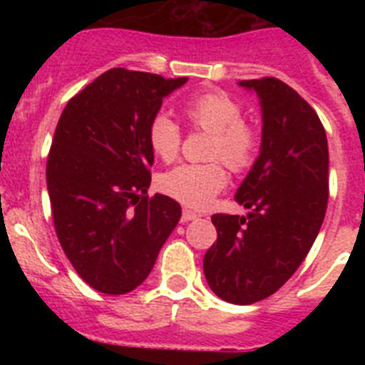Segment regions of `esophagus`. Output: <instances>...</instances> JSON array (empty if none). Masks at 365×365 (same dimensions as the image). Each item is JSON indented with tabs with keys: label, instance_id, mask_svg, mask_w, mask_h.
I'll list each match as a JSON object with an SVG mask.
<instances>
[{
	"label": "esophagus",
	"instance_id": "1",
	"mask_svg": "<svg viewBox=\"0 0 365 365\" xmlns=\"http://www.w3.org/2000/svg\"><path fill=\"white\" fill-rule=\"evenodd\" d=\"M199 215L195 214V212H190V210H182V215H180V221L182 222H188V221H193V219H197Z\"/></svg>",
	"mask_w": 365,
	"mask_h": 365
}]
</instances>
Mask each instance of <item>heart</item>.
Returning <instances> with one entry per match:
<instances>
[{
	"mask_svg": "<svg viewBox=\"0 0 365 365\" xmlns=\"http://www.w3.org/2000/svg\"><path fill=\"white\" fill-rule=\"evenodd\" d=\"M182 113L190 124L210 133L208 157L221 159L228 168L241 172L252 164L257 150V130L241 118V104L234 96L222 91H206L190 96L182 104ZM150 146L163 160L175 159L179 153V125L172 118L159 113L148 128ZM227 172L219 163L180 164L164 173L159 186L170 197L192 208L210 205L215 193L227 186Z\"/></svg>",
	"mask_w": 365,
	"mask_h": 365,
	"instance_id": "1",
	"label": "heart"
}]
</instances>
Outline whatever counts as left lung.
<instances>
[{"label": "left lung", "instance_id": "obj_1", "mask_svg": "<svg viewBox=\"0 0 365 365\" xmlns=\"http://www.w3.org/2000/svg\"><path fill=\"white\" fill-rule=\"evenodd\" d=\"M261 106V148L235 193L247 215H212L217 241L202 259L206 282L225 302L269 298L311 250L329 197V148L314 109L267 76L243 80Z\"/></svg>", "mask_w": 365, "mask_h": 365}]
</instances>
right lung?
<instances>
[{"label": "right lung", "instance_id": "add662e5", "mask_svg": "<svg viewBox=\"0 0 365 365\" xmlns=\"http://www.w3.org/2000/svg\"><path fill=\"white\" fill-rule=\"evenodd\" d=\"M188 78L106 71L67 102L47 159L58 241L80 278L104 294L137 289L180 219L168 195L148 197L151 118Z\"/></svg>", "mask_w": 365, "mask_h": 365}]
</instances>
